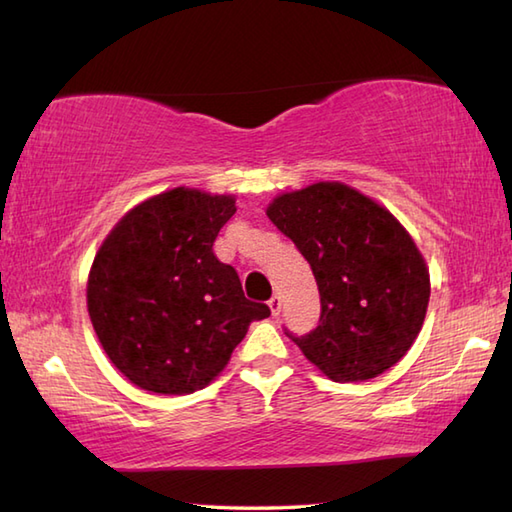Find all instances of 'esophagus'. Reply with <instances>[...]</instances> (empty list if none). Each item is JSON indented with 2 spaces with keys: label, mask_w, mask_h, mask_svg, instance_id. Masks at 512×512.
Listing matches in <instances>:
<instances>
[{
  "label": "esophagus",
  "mask_w": 512,
  "mask_h": 512,
  "mask_svg": "<svg viewBox=\"0 0 512 512\" xmlns=\"http://www.w3.org/2000/svg\"><path fill=\"white\" fill-rule=\"evenodd\" d=\"M268 308H270V312H273V317H277V314L281 312V297H279V295H273V297H270V301H268Z\"/></svg>",
  "instance_id": "obj_1"
}]
</instances>
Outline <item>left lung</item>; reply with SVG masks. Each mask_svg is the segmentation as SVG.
<instances>
[{"instance_id": "8db88e82", "label": "left lung", "mask_w": 512, "mask_h": 512, "mask_svg": "<svg viewBox=\"0 0 512 512\" xmlns=\"http://www.w3.org/2000/svg\"><path fill=\"white\" fill-rule=\"evenodd\" d=\"M268 220L290 237L317 279V330L292 336L334 383H361L394 367L427 317L429 268L407 228L383 204L343 182L281 193Z\"/></svg>"}]
</instances>
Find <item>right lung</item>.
<instances>
[{
  "instance_id": "obj_1",
  "label": "right lung",
  "mask_w": 512,
  "mask_h": 512,
  "mask_svg": "<svg viewBox=\"0 0 512 512\" xmlns=\"http://www.w3.org/2000/svg\"><path fill=\"white\" fill-rule=\"evenodd\" d=\"M233 195L176 187L136 204L103 239L88 275V312L129 383L193 394L220 376L248 325L270 317L213 253Z\"/></svg>"
}]
</instances>
